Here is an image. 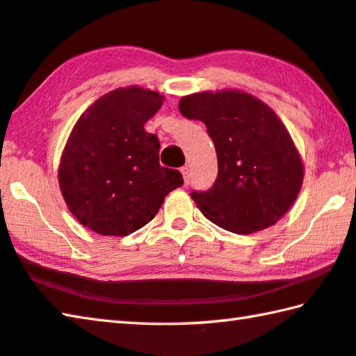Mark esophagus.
Masks as SVG:
<instances>
[{"label": "esophagus", "instance_id": "34e87169", "mask_svg": "<svg viewBox=\"0 0 356 356\" xmlns=\"http://www.w3.org/2000/svg\"><path fill=\"white\" fill-rule=\"evenodd\" d=\"M180 172H182V176H184L185 185H188V184H190V170H188V166L180 168Z\"/></svg>", "mask_w": 356, "mask_h": 356}]
</instances>
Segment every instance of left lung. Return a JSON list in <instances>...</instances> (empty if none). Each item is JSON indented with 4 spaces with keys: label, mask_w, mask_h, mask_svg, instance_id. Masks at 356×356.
Segmentation results:
<instances>
[{
    "label": "left lung",
    "mask_w": 356,
    "mask_h": 356,
    "mask_svg": "<svg viewBox=\"0 0 356 356\" xmlns=\"http://www.w3.org/2000/svg\"><path fill=\"white\" fill-rule=\"evenodd\" d=\"M186 119L202 120L218 159V176L193 201L213 225L252 234L275 225L303 184V163L284 124L251 94L197 92L179 102Z\"/></svg>",
    "instance_id": "8db88e82"
}]
</instances>
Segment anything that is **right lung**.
Returning a JSON list of instances; mask_svg holds the SVG:
<instances>
[{
	"mask_svg": "<svg viewBox=\"0 0 356 356\" xmlns=\"http://www.w3.org/2000/svg\"><path fill=\"white\" fill-rule=\"evenodd\" d=\"M163 95L130 86L105 94L78 119L58 177L64 201L83 226L124 237L154 218L166 195L184 185L177 170L160 166V141L144 124Z\"/></svg>",
	"mask_w": 356,
	"mask_h": 356,
	"instance_id": "1",
	"label": "right lung"
}]
</instances>
